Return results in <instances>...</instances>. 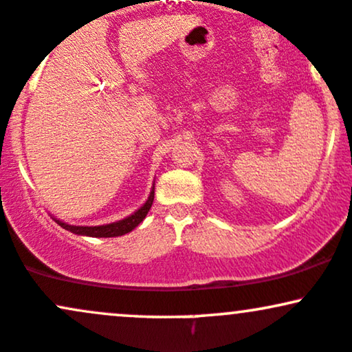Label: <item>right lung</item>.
Wrapping results in <instances>:
<instances>
[{
    "label": "right lung",
    "mask_w": 352,
    "mask_h": 352,
    "mask_svg": "<svg viewBox=\"0 0 352 352\" xmlns=\"http://www.w3.org/2000/svg\"><path fill=\"white\" fill-rule=\"evenodd\" d=\"M152 204H153V190L151 192L148 200L144 204V207H140L135 213H132L131 217L116 221V223L100 225V227H74V225L63 223V221H59V220H56V221H58L60 227L69 230V232L76 233V235H86V236H96V238L120 236V235H125V233L132 232V230H134L137 225L144 220L145 215L148 213V210H151Z\"/></svg>",
    "instance_id": "right-lung-1"
}]
</instances>
